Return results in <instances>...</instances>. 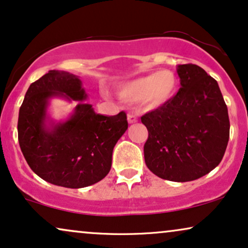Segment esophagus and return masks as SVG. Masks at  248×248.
Returning a JSON list of instances; mask_svg holds the SVG:
<instances>
[{
    "label": "esophagus",
    "mask_w": 248,
    "mask_h": 248,
    "mask_svg": "<svg viewBox=\"0 0 248 248\" xmlns=\"http://www.w3.org/2000/svg\"><path fill=\"white\" fill-rule=\"evenodd\" d=\"M127 122H129L130 124L137 123V122H138V117H137L136 114H132V112H130V114L127 115Z\"/></svg>",
    "instance_id": "34e87169"
}]
</instances>
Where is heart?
<instances>
[{"label": "heart", "instance_id": "b5f03b06", "mask_svg": "<svg viewBox=\"0 0 248 248\" xmlns=\"http://www.w3.org/2000/svg\"><path fill=\"white\" fill-rule=\"evenodd\" d=\"M176 75L170 70H161L155 73L131 80L119 88L118 94L129 102H141L149 109L166 105L176 93Z\"/></svg>", "mask_w": 248, "mask_h": 248}]
</instances>
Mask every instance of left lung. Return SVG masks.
<instances>
[{
    "mask_svg": "<svg viewBox=\"0 0 248 248\" xmlns=\"http://www.w3.org/2000/svg\"><path fill=\"white\" fill-rule=\"evenodd\" d=\"M180 88L166 105L141 116L148 130L146 166L171 182H191L224 156L230 121L217 81L195 64L177 68Z\"/></svg>",
    "mask_w": 248,
    "mask_h": 248,
    "instance_id": "left-lung-1",
    "label": "left lung"
}]
</instances>
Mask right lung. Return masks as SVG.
<instances>
[{
  "label": "right lung",
  "mask_w": 248,
  "mask_h": 248,
  "mask_svg": "<svg viewBox=\"0 0 248 248\" xmlns=\"http://www.w3.org/2000/svg\"><path fill=\"white\" fill-rule=\"evenodd\" d=\"M78 100L65 122L46 124L51 97ZM81 80L65 71L50 70L30 85L19 109L18 141L24 157L39 177L69 188L93 185L108 175L116 142L127 130L126 114H96Z\"/></svg>",
  "instance_id": "obj_1"
}]
</instances>
